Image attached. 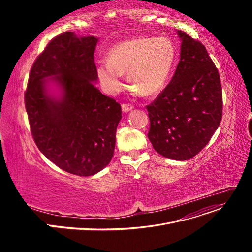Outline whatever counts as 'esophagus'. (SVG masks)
<instances>
[{"label": "esophagus", "instance_id": "34e87169", "mask_svg": "<svg viewBox=\"0 0 252 252\" xmlns=\"http://www.w3.org/2000/svg\"><path fill=\"white\" fill-rule=\"evenodd\" d=\"M122 109H123V111L124 112H129L130 110H133L134 109V106L131 105V104H126V103H124V104H122Z\"/></svg>", "mask_w": 252, "mask_h": 252}]
</instances>
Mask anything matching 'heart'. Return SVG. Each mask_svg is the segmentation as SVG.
<instances>
[{
  "instance_id": "heart-1",
  "label": "heart",
  "mask_w": 252,
  "mask_h": 252,
  "mask_svg": "<svg viewBox=\"0 0 252 252\" xmlns=\"http://www.w3.org/2000/svg\"><path fill=\"white\" fill-rule=\"evenodd\" d=\"M176 59V46L168 37H133L114 45L107 54V64H99L96 73L109 94L122 90V74L126 73L133 91L149 98L163 91Z\"/></svg>"
}]
</instances>
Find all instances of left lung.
Returning <instances> with one entry per match:
<instances>
[{
  "mask_svg": "<svg viewBox=\"0 0 252 252\" xmlns=\"http://www.w3.org/2000/svg\"><path fill=\"white\" fill-rule=\"evenodd\" d=\"M181 55L169 84L146 108L148 138L160 155L188 160L199 153L222 116L220 74L205 47L178 31Z\"/></svg>",
  "mask_w": 252,
  "mask_h": 252,
  "instance_id": "8db88e82",
  "label": "left lung"
}]
</instances>
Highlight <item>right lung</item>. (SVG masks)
<instances>
[{
	"mask_svg": "<svg viewBox=\"0 0 252 252\" xmlns=\"http://www.w3.org/2000/svg\"><path fill=\"white\" fill-rule=\"evenodd\" d=\"M98 38L66 32L47 45L32 67L24 94L32 135L49 160L69 174L93 176L111 161L122 107L103 95L94 52ZM60 90L52 94L48 86Z\"/></svg>",
	"mask_w": 252,
	"mask_h": 252,
	"instance_id": "add662e5",
	"label": "right lung"
}]
</instances>
